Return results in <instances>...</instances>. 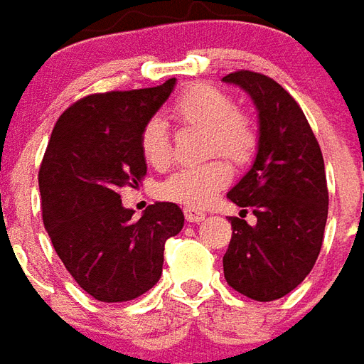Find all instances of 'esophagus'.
Segmentation results:
<instances>
[{"label": "esophagus", "mask_w": 364, "mask_h": 364, "mask_svg": "<svg viewBox=\"0 0 364 364\" xmlns=\"http://www.w3.org/2000/svg\"><path fill=\"white\" fill-rule=\"evenodd\" d=\"M184 217L188 223H201V220H205V213L198 211V209H190V207H186L184 209Z\"/></svg>", "instance_id": "34e87169"}]
</instances>
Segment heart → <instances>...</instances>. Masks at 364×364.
I'll use <instances>...</instances> for the list:
<instances>
[{
	"instance_id": "b5f03b06",
	"label": "heart",
	"mask_w": 364,
	"mask_h": 364,
	"mask_svg": "<svg viewBox=\"0 0 364 364\" xmlns=\"http://www.w3.org/2000/svg\"><path fill=\"white\" fill-rule=\"evenodd\" d=\"M172 117L180 124L207 130V155H224L242 165L255 155L259 134L250 113L234 107V100L213 84H193L172 103ZM140 151L147 165L165 168L171 163L172 144L165 120L149 119L140 132ZM232 178L228 163L223 159L203 165L182 166L166 176L157 188L161 199L190 209L207 207Z\"/></svg>"
}]
</instances>
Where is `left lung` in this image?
Masks as SVG:
<instances>
[{
	"instance_id": "8db88e82",
	"label": "left lung",
	"mask_w": 364,
	"mask_h": 364,
	"mask_svg": "<svg viewBox=\"0 0 364 364\" xmlns=\"http://www.w3.org/2000/svg\"><path fill=\"white\" fill-rule=\"evenodd\" d=\"M237 84L259 111V149L251 171L226 198L242 207L230 217L232 240L223 257L230 288L255 301H274L305 280L324 240L328 186L324 159L307 117L269 76L236 70ZM251 208L257 223L243 220Z\"/></svg>"
}]
</instances>
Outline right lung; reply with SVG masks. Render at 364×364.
<instances>
[{
	"mask_svg": "<svg viewBox=\"0 0 364 364\" xmlns=\"http://www.w3.org/2000/svg\"><path fill=\"white\" fill-rule=\"evenodd\" d=\"M174 82L75 101L43 153V226L65 269L97 301H130L151 289L163 272L165 242L184 226L176 203L149 205L136 220L119 193L146 176L140 132Z\"/></svg>",
	"mask_w": 364,
	"mask_h": 364,
	"instance_id": "obj_1",
	"label": "right lung"
}]
</instances>
